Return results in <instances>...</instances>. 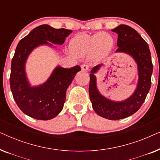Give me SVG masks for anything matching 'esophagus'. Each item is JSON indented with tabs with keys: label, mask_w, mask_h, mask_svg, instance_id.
I'll return each mask as SVG.
<instances>
[{
	"label": "esophagus",
	"mask_w": 160,
	"mask_h": 160,
	"mask_svg": "<svg viewBox=\"0 0 160 160\" xmlns=\"http://www.w3.org/2000/svg\"><path fill=\"white\" fill-rule=\"evenodd\" d=\"M82 69L83 71H88L89 70V65L87 64H83L82 65Z\"/></svg>",
	"instance_id": "obj_1"
}]
</instances>
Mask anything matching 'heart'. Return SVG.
<instances>
[{"label":"heart","mask_w":160,"mask_h":160,"mask_svg":"<svg viewBox=\"0 0 160 160\" xmlns=\"http://www.w3.org/2000/svg\"><path fill=\"white\" fill-rule=\"evenodd\" d=\"M113 39L108 34L99 32L92 36L80 35L71 41V47L76 53L82 56L100 58L111 49Z\"/></svg>","instance_id":"1"}]
</instances>
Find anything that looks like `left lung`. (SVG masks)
<instances>
[{
    "mask_svg": "<svg viewBox=\"0 0 160 160\" xmlns=\"http://www.w3.org/2000/svg\"><path fill=\"white\" fill-rule=\"evenodd\" d=\"M113 32L118 34L117 52L130 54L137 63L138 69V82L134 93L128 99L116 102L103 97L96 85L95 73L102 65L94 67L89 74V94L92 108L100 117L110 120L124 119L133 114L141 108L152 84L153 65L148 43L138 32L130 26L120 25Z\"/></svg>",
    "mask_w": 160,
    "mask_h": 160,
    "instance_id": "obj_1",
    "label": "left lung"
}]
</instances>
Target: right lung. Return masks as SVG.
Instances as JSON below:
<instances>
[{"label": "right lung", "mask_w": 160, "mask_h": 160, "mask_svg": "<svg viewBox=\"0 0 160 160\" xmlns=\"http://www.w3.org/2000/svg\"><path fill=\"white\" fill-rule=\"evenodd\" d=\"M71 30L55 29L48 25L34 28L21 39L12 60L10 87L16 103L24 113L39 120L54 118L62 110L66 90L79 65L71 68L57 67L47 82L38 87H31L25 73V62L30 52L40 45L62 44ZM51 42V43L48 42Z\"/></svg>", "instance_id": "add662e5"}]
</instances>
